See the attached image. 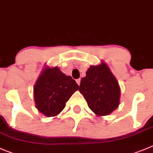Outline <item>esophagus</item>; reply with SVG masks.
I'll return each instance as SVG.
<instances>
[{
	"instance_id": "34e87169",
	"label": "esophagus",
	"mask_w": 153,
	"mask_h": 153,
	"mask_svg": "<svg viewBox=\"0 0 153 153\" xmlns=\"http://www.w3.org/2000/svg\"><path fill=\"white\" fill-rule=\"evenodd\" d=\"M76 83H77L78 85H79V84H80V81H81V79H76Z\"/></svg>"
}]
</instances>
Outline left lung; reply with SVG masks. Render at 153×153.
Masks as SVG:
<instances>
[{
  "label": "left lung",
  "mask_w": 153,
  "mask_h": 153,
  "mask_svg": "<svg viewBox=\"0 0 153 153\" xmlns=\"http://www.w3.org/2000/svg\"><path fill=\"white\" fill-rule=\"evenodd\" d=\"M79 91L88 107L97 116H107L119 105V82L104 62L91 66L81 79Z\"/></svg>",
  "instance_id": "obj_1"
}]
</instances>
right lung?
Returning <instances> with one entry per match:
<instances>
[{
  "instance_id": "add662e5",
  "label": "right lung",
  "mask_w": 153,
  "mask_h": 153,
  "mask_svg": "<svg viewBox=\"0 0 153 153\" xmlns=\"http://www.w3.org/2000/svg\"><path fill=\"white\" fill-rule=\"evenodd\" d=\"M78 88L79 85L76 81L63 74L58 67H46L34 87L36 107L48 117L57 116Z\"/></svg>"
}]
</instances>
